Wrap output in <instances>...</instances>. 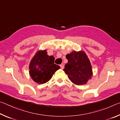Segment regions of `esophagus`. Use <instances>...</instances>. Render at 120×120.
Listing matches in <instances>:
<instances>
[{"mask_svg": "<svg viewBox=\"0 0 120 120\" xmlns=\"http://www.w3.org/2000/svg\"><path fill=\"white\" fill-rule=\"evenodd\" d=\"M60 66L61 69H64V64H60Z\"/></svg>", "mask_w": 120, "mask_h": 120, "instance_id": "obj_1", "label": "esophagus"}]
</instances>
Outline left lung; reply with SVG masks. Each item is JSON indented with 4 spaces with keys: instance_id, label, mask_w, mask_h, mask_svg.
<instances>
[{
    "instance_id": "obj_1",
    "label": "left lung",
    "mask_w": 120,
    "mask_h": 120,
    "mask_svg": "<svg viewBox=\"0 0 120 120\" xmlns=\"http://www.w3.org/2000/svg\"><path fill=\"white\" fill-rule=\"evenodd\" d=\"M68 63L64 71L71 82L77 85L86 84L92 78V65L87 54L83 51H72L66 55Z\"/></svg>"
}]
</instances>
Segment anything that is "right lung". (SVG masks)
Here are the masks:
<instances>
[{"mask_svg": "<svg viewBox=\"0 0 120 120\" xmlns=\"http://www.w3.org/2000/svg\"><path fill=\"white\" fill-rule=\"evenodd\" d=\"M53 56H49L46 50H39L32 59L29 73L34 82L43 84L49 81L60 66L54 64Z\"/></svg>", "mask_w": 120, "mask_h": 120, "instance_id": "1", "label": "right lung"}]
</instances>
